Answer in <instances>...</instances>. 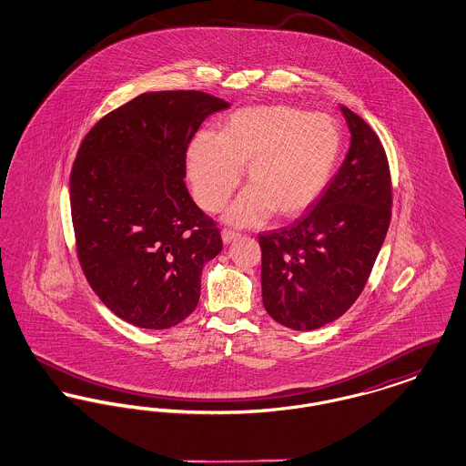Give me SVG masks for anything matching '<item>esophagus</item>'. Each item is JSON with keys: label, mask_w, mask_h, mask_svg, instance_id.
Returning a JSON list of instances; mask_svg holds the SVG:
<instances>
[{"label": "esophagus", "mask_w": 466, "mask_h": 466, "mask_svg": "<svg viewBox=\"0 0 466 466\" xmlns=\"http://www.w3.org/2000/svg\"><path fill=\"white\" fill-rule=\"evenodd\" d=\"M236 238H238L236 232H232V230H222L223 244H230Z\"/></svg>", "instance_id": "1"}]
</instances>
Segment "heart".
<instances>
[{
	"label": "heart",
	"instance_id": "b5f03b06",
	"mask_svg": "<svg viewBox=\"0 0 466 466\" xmlns=\"http://www.w3.org/2000/svg\"><path fill=\"white\" fill-rule=\"evenodd\" d=\"M340 154V131L329 115L289 106H249L223 122L220 136L199 133L187 150V173L200 208L220 211L246 167L248 188L225 222L251 227L270 211L302 213L325 190Z\"/></svg>",
	"mask_w": 466,
	"mask_h": 466
}]
</instances>
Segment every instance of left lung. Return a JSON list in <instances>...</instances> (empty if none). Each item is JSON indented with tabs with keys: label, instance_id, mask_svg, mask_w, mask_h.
<instances>
[{
	"label": "left lung",
	"instance_id": "1",
	"mask_svg": "<svg viewBox=\"0 0 466 466\" xmlns=\"http://www.w3.org/2000/svg\"><path fill=\"white\" fill-rule=\"evenodd\" d=\"M351 147L310 211L262 234V300L272 319L316 330L355 304L391 220V179L370 126L340 106Z\"/></svg>",
	"mask_w": 466,
	"mask_h": 466
}]
</instances>
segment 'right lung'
<instances>
[{
    "label": "right lung",
    "mask_w": 466,
    "mask_h": 466,
    "mask_svg": "<svg viewBox=\"0 0 466 466\" xmlns=\"http://www.w3.org/2000/svg\"><path fill=\"white\" fill-rule=\"evenodd\" d=\"M230 105L199 90L145 92L103 116L69 177L80 266L124 321L164 330L198 308L204 266L222 236L185 187L200 124Z\"/></svg>",
    "instance_id": "obj_1"
}]
</instances>
